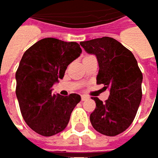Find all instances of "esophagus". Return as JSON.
Listing matches in <instances>:
<instances>
[{
	"label": "esophagus",
	"mask_w": 158,
	"mask_h": 158,
	"mask_svg": "<svg viewBox=\"0 0 158 158\" xmlns=\"http://www.w3.org/2000/svg\"><path fill=\"white\" fill-rule=\"evenodd\" d=\"M89 99V97L88 96H86V95H81V101H86V100H88Z\"/></svg>",
	"instance_id": "obj_1"
}]
</instances>
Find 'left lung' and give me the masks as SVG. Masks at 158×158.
<instances>
[{
    "mask_svg": "<svg viewBox=\"0 0 158 158\" xmlns=\"http://www.w3.org/2000/svg\"><path fill=\"white\" fill-rule=\"evenodd\" d=\"M80 46L96 56L97 83L110 91L105 102L92 98L96 108L89 116L90 123L104 135H117L131 125L136 115L142 100V72L133 53L111 37L84 41Z\"/></svg>",
    "mask_w": 158,
    "mask_h": 158,
    "instance_id": "1",
    "label": "left lung"
}]
</instances>
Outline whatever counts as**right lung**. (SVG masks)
I'll return each instance as SVG.
<instances>
[{
  "label": "right lung",
  "instance_id": "obj_1",
  "mask_svg": "<svg viewBox=\"0 0 158 158\" xmlns=\"http://www.w3.org/2000/svg\"><path fill=\"white\" fill-rule=\"evenodd\" d=\"M82 50L76 42L44 38L28 48L16 71V97L27 125L43 136H52L68 125L79 94L61 96L52 87L63 79L68 66Z\"/></svg>",
  "mask_w": 158,
  "mask_h": 158
}]
</instances>
